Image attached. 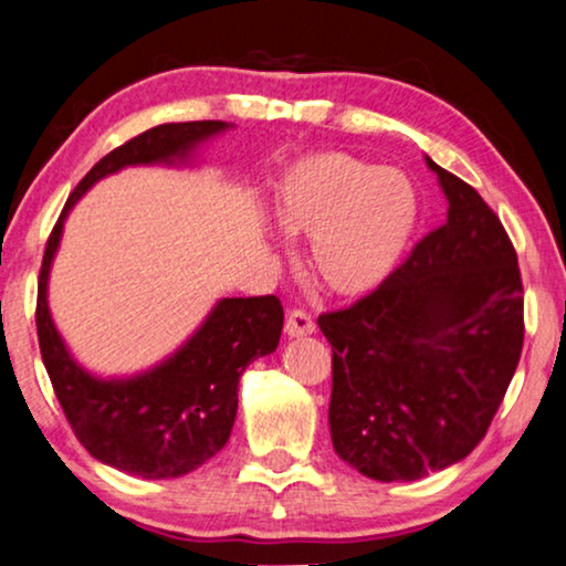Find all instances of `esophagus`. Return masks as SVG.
<instances>
[{"label": "esophagus", "mask_w": 566, "mask_h": 566, "mask_svg": "<svg viewBox=\"0 0 566 566\" xmlns=\"http://www.w3.org/2000/svg\"><path fill=\"white\" fill-rule=\"evenodd\" d=\"M313 332H316V324H313V318L306 311H291L289 316H285V334L291 338L311 336Z\"/></svg>", "instance_id": "obj_1"}]
</instances>
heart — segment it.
<instances>
[{
  "label": "heart",
  "mask_w": 566,
  "mask_h": 566,
  "mask_svg": "<svg viewBox=\"0 0 566 566\" xmlns=\"http://www.w3.org/2000/svg\"><path fill=\"white\" fill-rule=\"evenodd\" d=\"M283 232L311 238V271L334 295H367L397 273L422 202L405 171L346 151H313L283 171L273 197Z\"/></svg>",
  "instance_id": "obj_1"
}]
</instances>
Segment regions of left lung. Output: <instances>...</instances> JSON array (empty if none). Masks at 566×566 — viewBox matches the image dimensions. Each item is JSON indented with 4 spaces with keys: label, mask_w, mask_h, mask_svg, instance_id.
Returning a JSON list of instances; mask_svg holds the SVG:
<instances>
[{
    "label": "left lung",
    "mask_w": 566,
    "mask_h": 566,
    "mask_svg": "<svg viewBox=\"0 0 566 566\" xmlns=\"http://www.w3.org/2000/svg\"><path fill=\"white\" fill-rule=\"evenodd\" d=\"M442 228L352 308L324 313L336 455L374 481H420L481 442L524 344L516 250L483 197L438 167Z\"/></svg>",
    "instance_id": "1"
}]
</instances>
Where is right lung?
<instances>
[{
	"instance_id": "1",
	"label": "right lung",
	"mask_w": 566,
	"mask_h": 566,
	"mask_svg": "<svg viewBox=\"0 0 566 566\" xmlns=\"http://www.w3.org/2000/svg\"><path fill=\"white\" fill-rule=\"evenodd\" d=\"M232 128L224 120L161 124L113 149L85 174L52 230L38 283V338L45 369L88 453L120 473L167 481L197 471L230 440L242 371L277 349L283 306L275 295L220 298L195 334L154 367L101 377L67 349L50 313L52 260L73 207L126 167H195L197 151Z\"/></svg>"
}]
</instances>
